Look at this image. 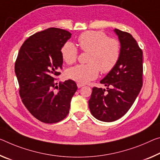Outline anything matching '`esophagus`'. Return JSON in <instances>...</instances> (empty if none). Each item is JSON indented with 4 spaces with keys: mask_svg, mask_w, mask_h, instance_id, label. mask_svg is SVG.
Listing matches in <instances>:
<instances>
[{
    "mask_svg": "<svg viewBox=\"0 0 160 160\" xmlns=\"http://www.w3.org/2000/svg\"><path fill=\"white\" fill-rule=\"evenodd\" d=\"M77 85H78V88H80L83 87V86H84L85 85L84 84H82V83H77Z\"/></svg>",
    "mask_w": 160,
    "mask_h": 160,
    "instance_id": "34e87169",
    "label": "esophagus"
}]
</instances>
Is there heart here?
<instances>
[{"instance_id": "obj_1", "label": "heart", "mask_w": 160, "mask_h": 160, "mask_svg": "<svg viewBox=\"0 0 160 160\" xmlns=\"http://www.w3.org/2000/svg\"><path fill=\"white\" fill-rule=\"evenodd\" d=\"M82 52H88L87 64L78 65L67 70V77L76 82L86 83L95 80L99 72L108 74L118 64L121 54L120 42L118 39L108 38L102 31L89 30L78 38ZM78 49L68 41L61 48V55L68 65L73 64L78 58Z\"/></svg>"}]
</instances>
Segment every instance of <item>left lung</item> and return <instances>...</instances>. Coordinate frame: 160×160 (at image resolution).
Masks as SVG:
<instances>
[{
    "label": "left lung",
    "instance_id": "obj_1",
    "mask_svg": "<svg viewBox=\"0 0 160 160\" xmlns=\"http://www.w3.org/2000/svg\"><path fill=\"white\" fill-rule=\"evenodd\" d=\"M121 43L118 64L100 81L107 89L94 87L88 101L96 119L110 122L121 118L133 105L142 87V50L132 35L115 29Z\"/></svg>",
    "mask_w": 160,
    "mask_h": 160
}]
</instances>
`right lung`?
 <instances>
[{"label": "right lung", "instance_id": "obj_1", "mask_svg": "<svg viewBox=\"0 0 160 160\" xmlns=\"http://www.w3.org/2000/svg\"><path fill=\"white\" fill-rule=\"evenodd\" d=\"M70 37L69 31L57 28L38 32L23 42L15 63L22 102L44 123H56L66 118L78 90L72 80L58 86L55 81L62 68L61 48Z\"/></svg>", "mask_w": 160, "mask_h": 160}]
</instances>
